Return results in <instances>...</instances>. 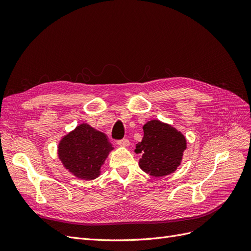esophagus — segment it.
<instances>
[{"instance_id":"1","label":"esophagus","mask_w":251,"mask_h":251,"mask_svg":"<svg viewBox=\"0 0 251 251\" xmlns=\"http://www.w3.org/2000/svg\"><path fill=\"white\" fill-rule=\"evenodd\" d=\"M117 143H118V146H120V147H124V148L130 147V144H131V142H130V140H128V139H123V140H119Z\"/></svg>"}]
</instances>
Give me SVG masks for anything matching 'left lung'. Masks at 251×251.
I'll return each mask as SVG.
<instances>
[{"label": "left lung", "mask_w": 251, "mask_h": 251, "mask_svg": "<svg viewBox=\"0 0 251 251\" xmlns=\"http://www.w3.org/2000/svg\"><path fill=\"white\" fill-rule=\"evenodd\" d=\"M143 132L142 141L135 150L142 154L139 168L156 178L176 172L187 148L185 136L173 126L156 119L148 121Z\"/></svg>", "instance_id": "8db88e82"}]
</instances>
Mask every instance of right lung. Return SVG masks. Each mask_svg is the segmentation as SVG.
I'll use <instances>...</instances> for the list:
<instances>
[{"label": "right lung", "mask_w": 251, "mask_h": 251, "mask_svg": "<svg viewBox=\"0 0 251 251\" xmlns=\"http://www.w3.org/2000/svg\"><path fill=\"white\" fill-rule=\"evenodd\" d=\"M113 150L107 136L83 123L63 136L57 156L74 177L89 181L100 176L105 159Z\"/></svg>", "instance_id": "add662e5"}]
</instances>
